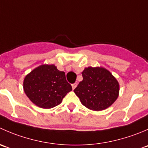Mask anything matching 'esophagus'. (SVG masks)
Returning a JSON list of instances; mask_svg holds the SVG:
<instances>
[{"label": "esophagus", "mask_w": 148, "mask_h": 148, "mask_svg": "<svg viewBox=\"0 0 148 148\" xmlns=\"http://www.w3.org/2000/svg\"><path fill=\"white\" fill-rule=\"evenodd\" d=\"M71 86H72V89H75L76 87H77V83H74V84H73L71 85Z\"/></svg>", "instance_id": "esophagus-1"}]
</instances>
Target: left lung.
Here are the masks:
<instances>
[{
  "label": "left lung",
  "instance_id": "obj_1",
  "mask_svg": "<svg viewBox=\"0 0 148 148\" xmlns=\"http://www.w3.org/2000/svg\"><path fill=\"white\" fill-rule=\"evenodd\" d=\"M83 80L74 90L82 104L94 111H101L112 105L119 96L120 85L115 77L103 67L85 68Z\"/></svg>",
  "mask_w": 148,
  "mask_h": 148
}]
</instances>
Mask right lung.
I'll list each match as a JSON object with an SVG mask.
<instances>
[{"label": "right lung", "mask_w": 148, "mask_h": 148, "mask_svg": "<svg viewBox=\"0 0 148 148\" xmlns=\"http://www.w3.org/2000/svg\"><path fill=\"white\" fill-rule=\"evenodd\" d=\"M26 96L34 104L44 109L59 105L68 92L72 90L66 79L65 73L53 64L39 66L23 80Z\"/></svg>", "instance_id": "add662e5"}]
</instances>
